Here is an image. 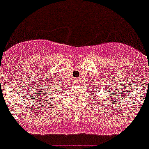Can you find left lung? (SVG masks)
I'll return each mask as SVG.
<instances>
[{"mask_svg": "<svg viewBox=\"0 0 149 149\" xmlns=\"http://www.w3.org/2000/svg\"><path fill=\"white\" fill-rule=\"evenodd\" d=\"M95 90H96V91H97V89H96V88H95Z\"/></svg>", "mask_w": 149, "mask_h": 149, "instance_id": "left-lung-1", "label": "left lung"}]
</instances>
